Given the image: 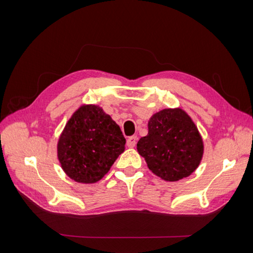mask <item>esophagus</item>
I'll list each match as a JSON object with an SVG mask.
<instances>
[{
    "label": "esophagus",
    "instance_id": "34e87169",
    "mask_svg": "<svg viewBox=\"0 0 253 253\" xmlns=\"http://www.w3.org/2000/svg\"><path fill=\"white\" fill-rule=\"evenodd\" d=\"M136 142H137V137L136 136H131V137H128L127 140H126V145L128 148H134L136 145Z\"/></svg>",
    "mask_w": 253,
    "mask_h": 253
}]
</instances>
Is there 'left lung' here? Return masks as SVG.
<instances>
[{"instance_id":"obj_1","label":"left lung","mask_w":253,"mask_h":253,"mask_svg":"<svg viewBox=\"0 0 253 253\" xmlns=\"http://www.w3.org/2000/svg\"><path fill=\"white\" fill-rule=\"evenodd\" d=\"M137 151L149 169L166 181L188 177L200 166L204 141L192 118L180 108L164 109L148 121Z\"/></svg>"}]
</instances>
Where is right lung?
<instances>
[{
  "label": "right lung",
  "mask_w": 253,
  "mask_h": 253,
  "mask_svg": "<svg viewBox=\"0 0 253 253\" xmlns=\"http://www.w3.org/2000/svg\"><path fill=\"white\" fill-rule=\"evenodd\" d=\"M126 138L119 126L102 108L82 104L66 122L57 143L64 173L80 183H95L124 153Z\"/></svg>",
  "instance_id": "1"
}]
</instances>
